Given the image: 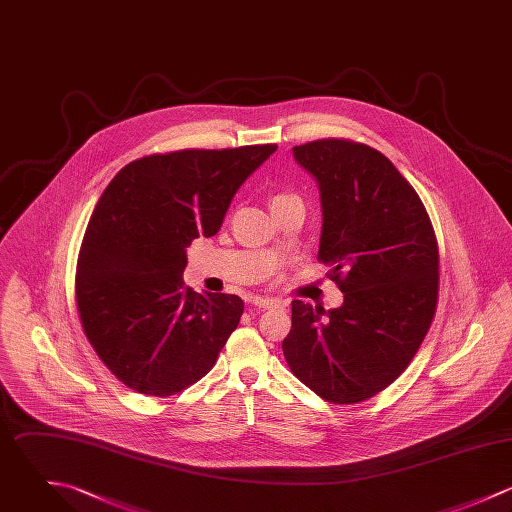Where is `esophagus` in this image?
Segmentation results:
<instances>
[{
  "label": "esophagus",
  "mask_w": 512,
  "mask_h": 512,
  "mask_svg": "<svg viewBox=\"0 0 512 512\" xmlns=\"http://www.w3.org/2000/svg\"><path fill=\"white\" fill-rule=\"evenodd\" d=\"M253 305L259 309H275V307H281V301L269 299V297H253Z\"/></svg>",
  "instance_id": "obj_1"
}]
</instances>
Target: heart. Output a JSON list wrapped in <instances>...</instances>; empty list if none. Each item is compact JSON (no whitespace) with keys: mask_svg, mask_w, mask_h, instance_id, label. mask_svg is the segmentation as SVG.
<instances>
[{"mask_svg":"<svg viewBox=\"0 0 512 512\" xmlns=\"http://www.w3.org/2000/svg\"><path fill=\"white\" fill-rule=\"evenodd\" d=\"M285 197H293V195H289V193H277L275 197H273V201H279V199H285ZM271 201V203H273Z\"/></svg>","mask_w":512,"mask_h":512,"instance_id":"b5f03b06","label":"heart"}]
</instances>
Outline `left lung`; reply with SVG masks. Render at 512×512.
Listing matches in <instances>:
<instances>
[{"mask_svg": "<svg viewBox=\"0 0 512 512\" xmlns=\"http://www.w3.org/2000/svg\"><path fill=\"white\" fill-rule=\"evenodd\" d=\"M293 157L319 183L317 257L345 301L325 311L295 299L283 355L321 399L361 403L409 367L433 323L437 237L421 197L381 151L317 139L293 147Z\"/></svg>", "mask_w": 512, "mask_h": 512, "instance_id": "1", "label": "left lung"}]
</instances>
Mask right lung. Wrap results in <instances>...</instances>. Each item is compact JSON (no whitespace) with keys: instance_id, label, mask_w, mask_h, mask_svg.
Returning a JSON list of instances; mask_svg holds the SVG:
<instances>
[{"instance_id":"obj_1","label":"right lung","mask_w":512,"mask_h":512,"mask_svg":"<svg viewBox=\"0 0 512 512\" xmlns=\"http://www.w3.org/2000/svg\"><path fill=\"white\" fill-rule=\"evenodd\" d=\"M277 145L183 149L125 165L101 193L77 257L83 333L129 389L171 397L205 377L243 301L183 285L187 247L213 237L233 195Z\"/></svg>"}]
</instances>
